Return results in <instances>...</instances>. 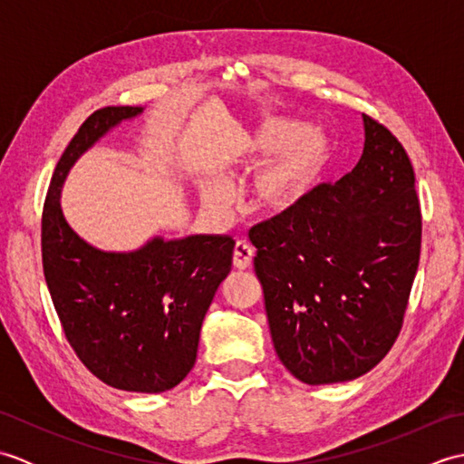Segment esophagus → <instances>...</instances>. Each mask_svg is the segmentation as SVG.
Here are the masks:
<instances>
[{
	"label": "esophagus",
	"instance_id": "obj_1",
	"mask_svg": "<svg viewBox=\"0 0 464 464\" xmlns=\"http://www.w3.org/2000/svg\"><path fill=\"white\" fill-rule=\"evenodd\" d=\"M253 249L249 247L245 241H239L235 245V251H233V265L237 269H249L251 267V261H253Z\"/></svg>",
	"mask_w": 464,
	"mask_h": 464
}]
</instances>
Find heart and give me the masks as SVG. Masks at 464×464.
I'll list each match as a JSON object with an SVG mask.
<instances>
[{
	"instance_id": "1",
	"label": "heart",
	"mask_w": 464,
	"mask_h": 464,
	"mask_svg": "<svg viewBox=\"0 0 464 464\" xmlns=\"http://www.w3.org/2000/svg\"><path fill=\"white\" fill-rule=\"evenodd\" d=\"M243 161L255 165L271 152L251 179V201L255 209L277 215L291 209L307 191V187L327 160V141L299 121L269 115L243 133ZM201 203L213 217H227L231 211L229 183L219 177L205 179Z\"/></svg>"
}]
</instances>
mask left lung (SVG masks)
Here are the masks:
<instances>
[{
  "mask_svg": "<svg viewBox=\"0 0 464 464\" xmlns=\"http://www.w3.org/2000/svg\"><path fill=\"white\" fill-rule=\"evenodd\" d=\"M359 163L249 231L271 339L295 379L344 382L395 343L420 255L407 151L362 115Z\"/></svg>",
  "mask_w": 464,
  "mask_h": 464,
  "instance_id": "1",
  "label": "left lung"
}]
</instances>
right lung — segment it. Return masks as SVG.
Returning a JSON list of instances; mask_svg holds the SVG:
<instances>
[{
  "mask_svg": "<svg viewBox=\"0 0 464 464\" xmlns=\"http://www.w3.org/2000/svg\"><path fill=\"white\" fill-rule=\"evenodd\" d=\"M145 107L92 113L52 177L42 219L44 275L65 337L110 387L163 392L193 369L205 313L231 271L229 235H153L133 251H103L80 237L62 209L67 173L80 157Z\"/></svg>",
  "mask_w": 464,
  "mask_h": 464,
  "instance_id": "add662e5",
  "label": "right lung"
}]
</instances>
